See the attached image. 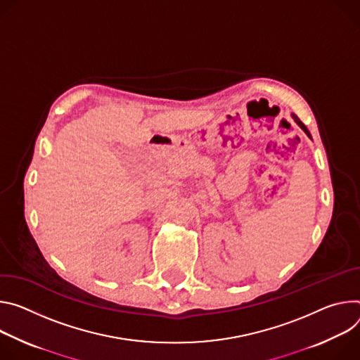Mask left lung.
Returning a JSON list of instances; mask_svg holds the SVG:
<instances>
[{
	"label": "left lung",
	"instance_id": "8db88e82",
	"mask_svg": "<svg viewBox=\"0 0 360 360\" xmlns=\"http://www.w3.org/2000/svg\"><path fill=\"white\" fill-rule=\"evenodd\" d=\"M292 117H293V120H295V122L297 123V126H299V127H300V129H302V130H303V131H304V133H306V134H307V136L310 137V133H309L307 127H306V126H304V124H303V123L300 122V120H299V117H297V115H295V114H292Z\"/></svg>",
	"mask_w": 360,
	"mask_h": 360
}]
</instances>
